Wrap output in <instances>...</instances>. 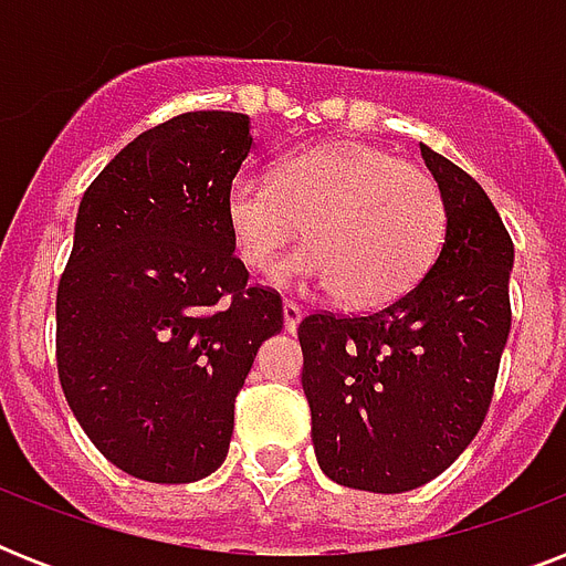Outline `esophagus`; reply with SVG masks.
I'll list each match as a JSON object with an SVG mask.
<instances>
[{"label": "esophagus", "instance_id": "1", "mask_svg": "<svg viewBox=\"0 0 566 566\" xmlns=\"http://www.w3.org/2000/svg\"><path fill=\"white\" fill-rule=\"evenodd\" d=\"M282 317H284V332H296L302 323V308L296 305V302H284L282 305Z\"/></svg>", "mask_w": 566, "mask_h": 566}]
</instances>
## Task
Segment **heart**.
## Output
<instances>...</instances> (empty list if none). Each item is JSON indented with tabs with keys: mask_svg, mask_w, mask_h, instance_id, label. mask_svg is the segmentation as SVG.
Returning <instances> with one entry per match:
<instances>
[{
	"mask_svg": "<svg viewBox=\"0 0 566 566\" xmlns=\"http://www.w3.org/2000/svg\"><path fill=\"white\" fill-rule=\"evenodd\" d=\"M302 231L308 243L273 270L282 287H335L337 300L373 308L399 300L438 255L443 199L411 164L376 146L335 140L240 172L226 190V226L247 270H264Z\"/></svg>",
	"mask_w": 566,
	"mask_h": 566,
	"instance_id": "heart-1",
	"label": "heart"
}]
</instances>
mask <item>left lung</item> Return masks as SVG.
<instances>
[{
    "label": "left lung",
    "instance_id": "8db88e82",
    "mask_svg": "<svg viewBox=\"0 0 566 566\" xmlns=\"http://www.w3.org/2000/svg\"><path fill=\"white\" fill-rule=\"evenodd\" d=\"M447 234L411 291L367 317L300 323L311 440L332 482L405 493L455 461L491 405L509 340L514 243L461 167L420 144Z\"/></svg>",
    "mask_w": 566,
    "mask_h": 566
}]
</instances>
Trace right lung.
<instances>
[{
	"label": "right lung",
	"instance_id": "add662e5",
	"mask_svg": "<svg viewBox=\"0 0 566 566\" xmlns=\"http://www.w3.org/2000/svg\"><path fill=\"white\" fill-rule=\"evenodd\" d=\"M252 140L247 114L190 111L137 135L78 205L57 376L93 447L144 482L226 461L234 396L282 332L279 293L249 287L226 226Z\"/></svg>",
	"mask_w": 566,
	"mask_h": 566
}]
</instances>
